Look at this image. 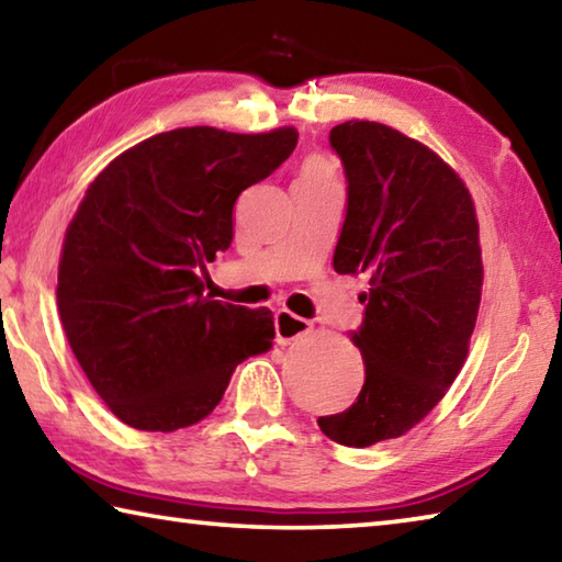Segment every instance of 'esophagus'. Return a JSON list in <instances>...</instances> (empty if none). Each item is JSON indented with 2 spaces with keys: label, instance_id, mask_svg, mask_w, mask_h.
I'll return each mask as SVG.
<instances>
[{
  "label": "esophagus",
  "instance_id": "34e87169",
  "mask_svg": "<svg viewBox=\"0 0 562 562\" xmlns=\"http://www.w3.org/2000/svg\"><path fill=\"white\" fill-rule=\"evenodd\" d=\"M310 331H312V322L292 315L290 310H280L278 315H274V335H278V345L282 347L302 339L304 335H310Z\"/></svg>",
  "mask_w": 562,
  "mask_h": 562
}]
</instances>
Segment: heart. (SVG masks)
Here are the masks:
<instances>
[{
	"label": "heart",
	"instance_id": "heart-1",
	"mask_svg": "<svg viewBox=\"0 0 562 562\" xmlns=\"http://www.w3.org/2000/svg\"><path fill=\"white\" fill-rule=\"evenodd\" d=\"M302 176H312V178H329V170L327 164L322 158H310L307 164H304Z\"/></svg>",
	"mask_w": 562,
	"mask_h": 562
}]
</instances>
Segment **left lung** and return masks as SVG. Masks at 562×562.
<instances>
[{
  "instance_id": "left-lung-1",
  "label": "left lung",
  "mask_w": 562,
  "mask_h": 562,
  "mask_svg": "<svg viewBox=\"0 0 562 562\" xmlns=\"http://www.w3.org/2000/svg\"><path fill=\"white\" fill-rule=\"evenodd\" d=\"M329 146L347 176L331 265L364 272L369 292L349 335L364 386L347 412L317 424L331 441L364 449L416 426L461 372L481 304L479 221L456 170L404 133L347 121L329 131Z\"/></svg>"
}]
</instances>
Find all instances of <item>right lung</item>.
Returning <instances> with one entry per match:
<instances>
[{"label": "right lung", "mask_w": 562, "mask_h": 562, "mask_svg": "<svg viewBox=\"0 0 562 562\" xmlns=\"http://www.w3.org/2000/svg\"><path fill=\"white\" fill-rule=\"evenodd\" d=\"M294 146V128H176L89 186L64 237L56 304L74 357L123 424L201 422L235 367L272 347V312L205 297L201 272L233 243L237 195Z\"/></svg>", "instance_id": "1"}]
</instances>
